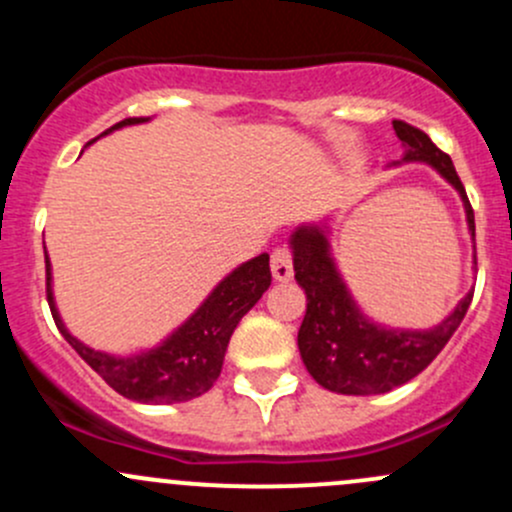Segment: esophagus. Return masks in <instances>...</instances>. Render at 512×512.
Wrapping results in <instances>:
<instances>
[{"label":"esophagus","mask_w":512,"mask_h":512,"mask_svg":"<svg viewBox=\"0 0 512 512\" xmlns=\"http://www.w3.org/2000/svg\"><path fill=\"white\" fill-rule=\"evenodd\" d=\"M272 275H275L277 282L292 280L294 265H292V250H289V245L275 247V252H272Z\"/></svg>","instance_id":"esophagus-1"}]
</instances>
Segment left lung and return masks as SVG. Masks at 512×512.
<instances>
[{
    "mask_svg": "<svg viewBox=\"0 0 512 512\" xmlns=\"http://www.w3.org/2000/svg\"><path fill=\"white\" fill-rule=\"evenodd\" d=\"M396 136L404 141V160L431 163L466 205L468 227L476 235L471 200L458 178L453 160L421 128L394 121ZM294 280L307 294V314L299 327L297 344L304 366L319 386L337 394H386L421 374L446 347L471 307L473 292L458 302L451 317L428 332H401L376 327L356 309L332 257L327 237L317 227H299L292 235Z\"/></svg>",
    "mask_w": 512,
    "mask_h": 512,
    "instance_id": "1",
    "label": "left lung"
}]
</instances>
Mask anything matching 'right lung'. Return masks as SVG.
Segmentation results:
<instances>
[{
  "label": "right lung",
  "mask_w": 512,
  "mask_h": 512,
  "mask_svg": "<svg viewBox=\"0 0 512 512\" xmlns=\"http://www.w3.org/2000/svg\"><path fill=\"white\" fill-rule=\"evenodd\" d=\"M143 121L148 118H123L101 136L111 133L113 128ZM44 260L46 299H49L51 317H54L59 332L113 391L131 401H141V404H180V401L198 399L205 391L213 389L220 369H223L227 342H230L237 322L255 307L257 299L272 285L270 255L265 252L227 275L205 299L203 307L178 332L170 334L160 347L146 354L128 356V359H116V356L94 352L66 332L54 307V297H51L49 257L44 255Z\"/></svg>",
  "instance_id": "right-lung-1"
}]
</instances>
